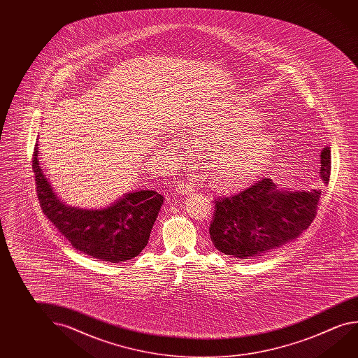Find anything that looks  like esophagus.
Wrapping results in <instances>:
<instances>
[{
  "mask_svg": "<svg viewBox=\"0 0 358 358\" xmlns=\"http://www.w3.org/2000/svg\"><path fill=\"white\" fill-rule=\"evenodd\" d=\"M194 186L191 182L178 181L176 183V192L180 194H189L194 192Z\"/></svg>",
  "mask_w": 358,
  "mask_h": 358,
  "instance_id": "obj_1",
  "label": "esophagus"
}]
</instances>
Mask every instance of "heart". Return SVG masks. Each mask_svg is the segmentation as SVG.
<instances>
[{
    "label": "heart",
    "mask_w": 358,
    "mask_h": 358,
    "mask_svg": "<svg viewBox=\"0 0 358 358\" xmlns=\"http://www.w3.org/2000/svg\"><path fill=\"white\" fill-rule=\"evenodd\" d=\"M257 112L240 105H223L205 112L196 121L194 140L210 143V164L224 187H240L258 176L275 153V132L261 126ZM169 142L185 150L186 140L169 136Z\"/></svg>",
    "instance_id": "heart-1"
}]
</instances>
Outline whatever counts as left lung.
<instances>
[{
  "instance_id": "1",
  "label": "left lung",
  "mask_w": 358,
  "mask_h": 358,
  "mask_svg": "<svg viewBox=\"0 0 358 358\" xmlns=\"http://www.w3.org/2000/svg\"><path fill=\"white\" fill-rule=\"evenodd\" d=\"M331 151L321 152V186L329 185ZM321 187L310 191L278 189L268 177L240 194L216 199L210 237L220 252L231 257L264 256L296 240L317 213Z\"/></svg>"
}]
</instances>
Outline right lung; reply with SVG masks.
I'll return each instance as SVG.
<instances>
[{
    "label": "right lung",
    "instance_id": "obj_1",
    "mask_svg": "<svg viewBox=\"0 0 358 358\" xmlns=\"http://www.w3.org/2000/svg\"><path fill=\"white\" fill-rule=\"evenodd\" d=\"M37 146L32 159L36 192L42 211L61 235L78 251L112 264L138 256L146 247L164 197L156 191L141 189L124 194L102 210L67 206L43 175Z\"/></svg>",
    "mask_w": 358,
    "mask_h": 358
}]
</instances>
